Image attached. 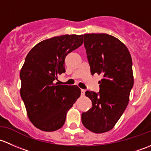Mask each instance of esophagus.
<instances>
[{
	"mask_svg": "<svg viewBox=\"0 0 151 151\" xmlns=\"http://www.w3.org/2000/svg\"><path fill=\"white\" fill-rule=\"evenodd\" d=\"M85 91H86V90L85 89H81V96L85 95Z\"/></svg>",
	"mask_w": 151,
	"mask_h": 151,
	"instance_id": "esophagus-1",
	"label": "esophagus"
}]
</instances>
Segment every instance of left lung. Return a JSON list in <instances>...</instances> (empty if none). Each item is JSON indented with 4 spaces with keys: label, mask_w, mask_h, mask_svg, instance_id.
I'll return each instance as SVG.
<instances>
[{
    "label": "left lung",
    "mask_w": 151,
    "mask_h": 151,
    "mask_svg": "<svg viewBox=\"0 0 151 151\" xmlns=\"http://www.w3.org/2000/svg\"><path fill=\"white\" fill-rule=\"evenodd\" d=\"M91 75H102L99 93L86 91L92 108L81 115L82 124L94 133L110 131L122 116L134 84L132 60L127 46L105 33L83 35Z\"/></svg>",
    "instance_id": "left-lung-1"
}]
</instances>
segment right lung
<instances>
[{
  "instance_id": "1",
  "label": "right lung",
  "mask_w": 151,
  "mask_h": 151,
  "mask_svg": "<svg viewBox=\"0 0 151 151\" xmlns=\"http://www.w3.org/2000/svg\"><path fill=\"white\" fill-rule=\"evenodd\" d=\"M83 41V35L56 36L38 43L26 57L20 70V94L29 121L42 131L61 128L68 111L80 97L78 86L54 81L65 72L66 56Z\"/></svg>"
}]
</instances>
